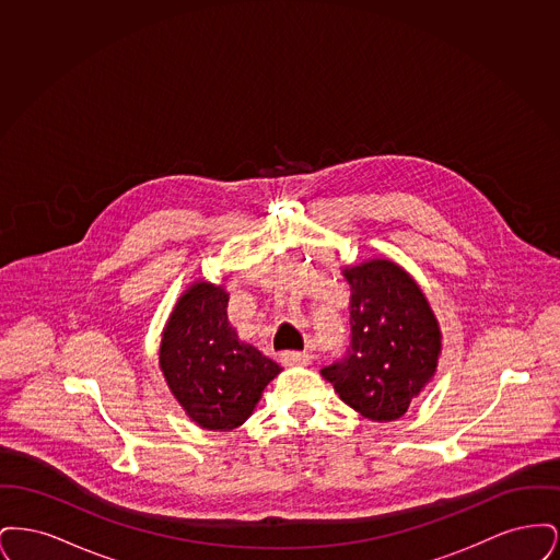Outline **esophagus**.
I'll list each match as a JSON object with an SVG mask.
<instances>
[{
	"label": "esophagus",
	"instance_id": "1",
	"mask_svg": "<svg viewBox=\"0 0 560 560\" xmlns=\"http://www.w3.org/2000/svg\"><path fill=\"white\" fill-rule=\"evenodd\" d=\"M281 363L283 365H308L311 363V354L308 352H300V350H283L281 352Z\"/></svg>",
	"mask_w": 560,
	"mask_h": 560
}]
</instances>
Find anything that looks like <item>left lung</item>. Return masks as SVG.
<instances>
[{
    "mask_svg": "<svg viewBox=\"0 0 560 560\" xmlns=\"http://www.w3.org/2000/svg\"><path fill=\"white\" fill-rule=\"evenodd\" d=\"M350 345L320 375L340 399L373 422L407 411L436 370L441 334L416 281L390 260L345 268Z\"/></svg>",
    "mask_w": 560,
    "mask_h": 560,
    "instance_id": "8db88e82",
    "label": "left lung"
}]
</instances>
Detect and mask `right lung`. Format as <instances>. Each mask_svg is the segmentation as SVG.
Segmentation results:
<instances>
[{
    "mask_svg": "<svg viewBox=\"0 0 560 560\" xmlns=\"http://www.w3.org/2000/svg\"><path fill=\"white\" fill-rule=\"evenodd\" d=\"M226 302L222 288L195 283L176 304L161 342V370L174 397L208 430L241 427L281 372L258 348L241 342Z\"/></svg>",
    "mask_w": 560,
    "mask_h": 560,
    "instance_id": "add662e5",
    "label": "right lung"
}]
</instances>
